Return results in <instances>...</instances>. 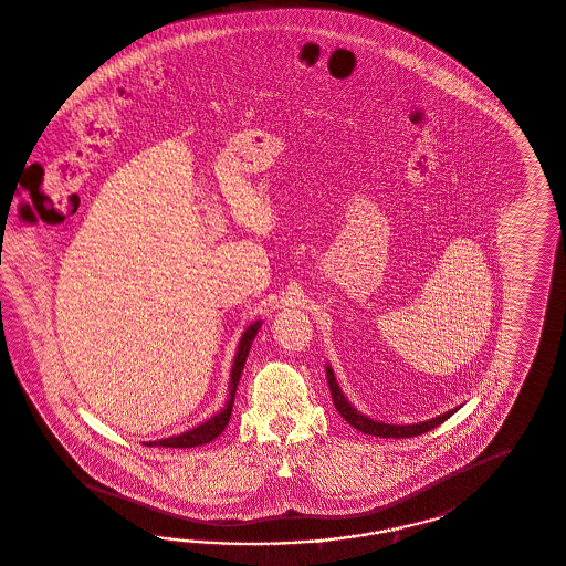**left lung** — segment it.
I'll return each instance as SVG.
<instances>
[{
	"instance_id": "1",
	"label": "left lung",
	"mask_w": 566,
	"mask_h": 566,
	"mask_svg": "<svg viewBox=\"0 0 566 566\" xmlns=\"http://www.w3.org/2000/svg\"><path fill=\"white\" fill-rule=\"evenodd\" d=\"M325 375H327V382H329V391H332V399H334V406H336L339 416L350 424V427L365 432V434H373V437H379V439H412L418 434H424L428 430L443 424L447 418H451L455 410H449V412L441 413L437 418H430L424 422H416V424H389V422H379V420H373L363 412H358L354 406H352L348 398L344 396V391L339 389V385L336 381V375H334V368L329 365H325Z\"/></svg>"
}]
</instances>
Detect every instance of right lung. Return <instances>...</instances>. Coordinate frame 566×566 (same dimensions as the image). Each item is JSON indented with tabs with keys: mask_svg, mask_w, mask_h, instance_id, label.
Wrapping results in <instances>:
<instances>
[{
	"mask_svg": "<svg viewBox=\"0 0 566 566\" xmlns=\"http://www.w3.org/2000/svg\"><path fill=\"white\" fill-rule=\"evenodd\" d=\"M260 322H253L243 332V336L239 339V346H237V354H234V363H232V370H230V389L229 399L224 403V408L220 412L210 416L206 422H201L198 427L189 428L181 434H172L168 439H158V441H150L148 447H181V449H189V447H199V444L210 443L214 441L216 437H220V432L227 428L230 420V412H232V403H234V394H237V385L241 379V373H243L244 363H247V356L251 350V344L258 336L261 327Z\"/></svg>",
	"mask_w": 566,
	"mask_h": 566,
	"instance_id": "add662e5",
	"label": "right lung"
}]
</instances>
